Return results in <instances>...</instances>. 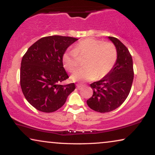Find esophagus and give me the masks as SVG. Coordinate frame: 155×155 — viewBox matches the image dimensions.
I'll use <instances>...</instances> for the list:
<instances>
[{"label":"esophagus","instance_id":"obj_1","mask_svg":"<svg viewBox=\"0 0 155 155\" xmlns=\"http://www.w3.org/2000/svg\"><path fill=\"white\" fill-rule=\"evenodd\" d=\"M84 86L83 84H76V87H77V88H80L81 87H82V86Z\"/></svg>","mask_w":155,"mask_h":155}]
</instances>
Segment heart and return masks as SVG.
Wrapping results in <instances>:
<instances>
[{"instance_id":"1","label":"heart","mask_w":155,"mask_h":155,"mask_svg":"<svg viewBox=\"0 0 155 155\" xmlns=\"http://www.w3.org/2000/svg\"><path fill=\"white\" fill-rule=\"evenodd\" d=\"M85 67L79 69L71 76L72 81L101 79L110 73L117 59V51L110 42L87 38L75 45L73 50L64 53L62 63L64 69L73 72L79 64L78 57H85Z\"/></svg>"}]
</instances>
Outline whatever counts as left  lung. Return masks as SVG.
I'll use <instances>...</instances> for the list:
<instances>
[{
	"label": "left lung",
	"mask_w": 155,
	"mask_h": 155,
	"mask_svg": "<svg viewBox=\"0 0 155 155\" xmlns=\"http://www.w3.org/2000/svg\"><path fill=\"white\" fill-rule=\"evenodd\" d=\"M117 51L115 67L108 75L91 84L93 96L87 100L90 108L108 113L123 104L130 91L134 78L133 63L128 49L118 39L108 37Z\"/></svg>",
	"instance_id": "obj_1"
}]
</instances>
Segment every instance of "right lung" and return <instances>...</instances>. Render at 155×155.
<instances>
[{"label": "right lung", "instance_id": "1", "mask_svg": "<svg viewBox=\"0 0 155 155\" xmlns=\"http://www.w3.org/2000/svg\"><path fill=\"white\" fill-rule=\"evenodd\" d=\"M78 39L71 37H45L29 47L22 57L20 86L29 104L45 113L54 112L65 104L75 89L74 83L60 85L69 78L62 63L67 49Z\"/></svg>", "mask_w": 155, "mask_h": 155}]
</instances>
